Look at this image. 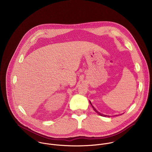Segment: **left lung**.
<instances>
[{
  "label": "left lung",
  "instance_id": "left-lung-1",
  "mask_svg": "<svg viewBox=\"0 0 152 152\" xmlns=\"http://www.w3.org/2000/svg\"><path fill=\"white\" fill-rule=\"evenodd\" d=\"M89 103H90V104L91 105V106H92V108L93 109L95 110V112H96L98 114H99V115H101V116H109L108 115H104V114H102V113H101L100 112H99L98 110H96V109L94 107V106L92 105V104H91V101H89Z\"/></svg>",
  "mask_w": 152,
  "mask_h": 152
}]
</instances>
